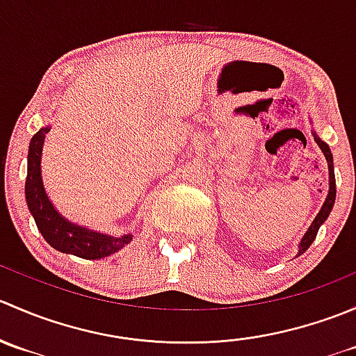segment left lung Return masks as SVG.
Listing matches in <instances>:
<instances>
[{"mask_svg":"<svg viewBox=\"0 0 356 356\" xmlns=\"http://www.w3.org/2000/svg\"><path fill=\"white\" fill-rule=\"evenodd\" d=\"M314 138H315V143L318 145V148L322 149V153H324L325 160H327V165H329V193H327V198H325L324 204H322L321 211L317 213V217L314 218V222H312V225L308 227V231L305 232V236L301 238L300 241V246H298V257L300 254H303L305 251L310 248L312 243H314L315 236H317L318 229H321V225L324 224L325 220H327L329 213H331L332 207H334V200H336V177H334V163H332V153L331 149H329V146L325 145L324 141H322L321 138H318L317 134L314 132Z\"/></svg>","mask_w":356,"mask_h":356,"instance_id":"obj_1","label":"left lung"}]
</instances>
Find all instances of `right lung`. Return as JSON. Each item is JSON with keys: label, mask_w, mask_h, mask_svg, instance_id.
<instances>
[{"label": "right lung", "mask_w": 356, "mask_h": 356, "mask_svg": "<svg viewBox=\"0 0 356 356\" xmlns=\"http://www.w3.org/2000/svg\"><path fill=\"white\" fill-rule=\"evenodd\" d=\"M49 127H42L32 136L27 155V179H25V200L34 217L35 225L49 246L62 253H70L86 260H99L117 253L120 248L132 241V234L120 238L102 234L91 229L72 224L56 211L44 191L41 177V153Z\"/></svg>", "instance_id": "right-lung-1"}]
</instances>
